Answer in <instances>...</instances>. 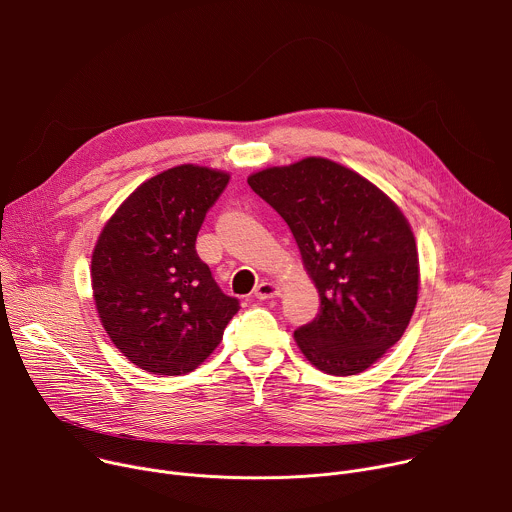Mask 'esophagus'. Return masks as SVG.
I'll return each mask as SVG.
<instances>
[{
    "instance_id": "obj_1",
    "label": "esophagus",
    "mask_w": 512,
    "mask_h": 512,
    "mask_svg": "<svg viewBox=\"0 0 512 512\" xmlns=\"http://www.w3.org/2000/svg\"><path fill=\"white\" fill-rule=\"evenodd\" d=\"M279 296V287L271 281H261L257 287H255V298L257 300H269V298H275Z\"/></svg>"
}]
</instances>
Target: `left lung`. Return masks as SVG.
I'll return each mask as SVG.
<instances>
[{
	"label": "left lung",
	"instance_id": "left-lung-1",
	"mask_svg": "<svg viewBox=\"0 0 512 512\" xmlns=\"http://www.w3.org/2000/svg\"><path fill=\"white\" fill-rule=\"evenodd\" d=\"M287 223L320 294V312L294 332L320 371H367L405 332L417 304L415 237L399 206L360 174L326 158L249 176Z\"/></svg>",
	"mask_w": 512,
	"mask_h": 512
}]
</instances>
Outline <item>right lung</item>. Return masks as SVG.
I'll use <instances>...</instances> for the list:
<instances>
[{
  "label": "right lung",
  "mask_w": 512,
  "mask_h": 512,
  "mask_svg": "<svg viewBox=\"0 0 512 512\" xmlns=\"http://www.w3.org/2000/svg\"><path fill=\"white\" fill-rule=\"evenodd\" d=\"M229 174L170 168L129 194L93 251V296L113 344L139 369L186 375L223 340L239 300L225 296L196 253L208 208Z\"/></svg>",
  "instance_id": "add662e5"
}]
</instances>
